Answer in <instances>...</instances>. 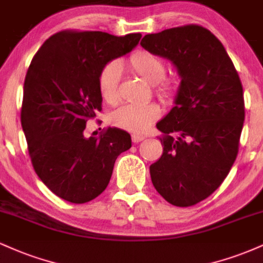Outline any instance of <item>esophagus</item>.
Returning a JSON list of instances; mask_svg holds the SVG:
<instances>
[{"label": "esophagus", "instance_id": "1", "mask_svg": "<svg viewBox=\"0 0 263 263\" xmlns=\"http://www.w3.org/2000/svg\"><path fill=\"white\" fill-rule=\"evenodd\" d=\"M144 138H146V136L143 135H138V134L132 135V142H134V143H138V142L143 141Z\"/></svg>", "mask_w": 263, "mask_h": 263}]
</instances>
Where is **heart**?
<instances>
[{
  "label": "heart",
  "mask_w": 263,
  "mask_h": 263,
  "mask_svg": "<svg viewBox=\"0 0 263 263\" xmlns=\"http://www.w3.org/2000/svg\"><path fill=\"white\" fill-rule=\"evenodd\" d=\"M129 66L136 75L151 85H155L160 81L157 92L162 100L171 101L174 98L177 92V80L173 78L162 79L165 73V63L161 57L140 50L131 55ZM120 75H121V68L117 62L108 63L101 70L99 77V89L101 96L107 102H115L117 100ZM158 116L159 108L155 104L125 105L115 111L111 116V121L117 127L128 131L143 132Z\"/></svg>",
  "instance_id": "obj_1"
}]
</instances>
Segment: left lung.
Wrapping results in <instances>:
<instances>
[{"instance_id": "8db88e82", "label": "left lung", "mask_w": 263, "mask_h": 263, "mask_svg": "<svg viewBox=\"0 0 263 263\" xmlns=\"http://www.w3.org/2000/svg\"><path fill=\"white\" fill-rule=\"evenodd\" d=\"M141 45L170 60L180 78L174 106L157 122L163 155L151 179L168 203L192 206L219 188L236 159L242 85L224 45L201 26L147 34Z\"/></svg>"}]
</instances>
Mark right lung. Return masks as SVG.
<instances>
[{
	"mask_svg": "<svg viewBox=\"0 0 263 263\" xmlns=\"http://www.w3.org/2000/svg\"><path fill=\"white\" fill-rule=\"evenodd\" d=\"M141 37L63 31L48 38L32 59L21 122L35 173L66 201L83 204L99 197L117 157L131 148V136L121 128L108 127L99 138H86L84 129L101 111V70L131 52Z\"/></svg>",
	"mask_w": 263,
	"mask_h": 263,
	"instance_id": "obj_1",
	"label": "right lung"
}]
</instances>
